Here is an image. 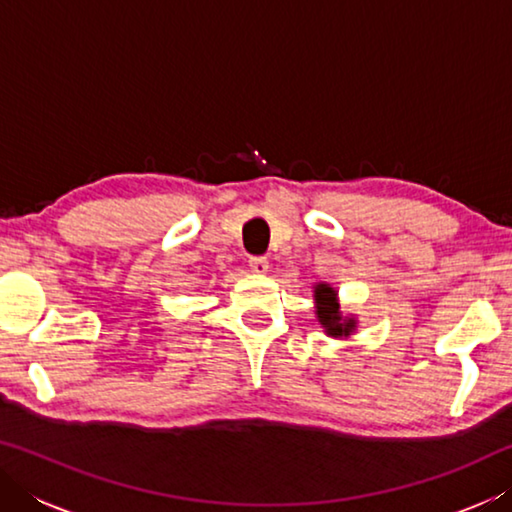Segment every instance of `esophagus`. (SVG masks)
<instances>
[{
	"label": "esophagus",
	"instance_id": "esophagus-1",
	"mask_svg": "<svg viewBox=\"0 0 512 512\" xmlns=\"http://www.w3.org/2000/svg\"><path fill=\"white\" fill-rule=\"evenodd\" d=\"M250 271L257 275H266L268 271V259L266 257H250Z\"/></svg>",
	"mask_w": 512,
	"mask_h": 512
}]
</instances>
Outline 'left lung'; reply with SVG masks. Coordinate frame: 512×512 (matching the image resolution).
<instances>
[{
  "label": "left lung",
  "mask_w": 512,
  "mask_h": 512,
  "mask_svg": "<svg viewBox=\"0 0 512 512\" xmlns=\"http://www.w3.org/2000/svg\"><path fill=\"white\" fill-rule=\"evenodd\" d=\"M314 300H316V318L320 327L325 329L327 336L332 339H350L357 332L359 320L354 314L343 316L339 305V291L332 284L318 282L314 287Z\"/></svg>",
  "instance_id": "left-lung-1"
}]
</instances>
